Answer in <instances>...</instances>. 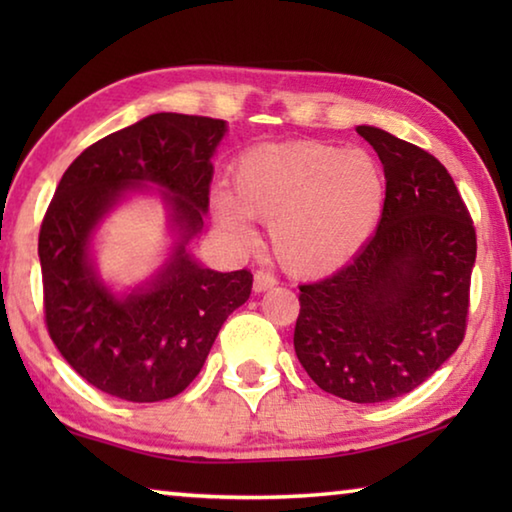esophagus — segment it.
<instances>
[{"mask_svg": "<svg viewBox=\"0 0 512 512\" xmlns=\"http://www.w3.org/2000/svg\"><path fill=\"white\" fill-rule=\"evenodd\" d=\"M275 284H277V280H275L271 273H266V271H257L255 273V282H253L255 293H264L268 289H273Z\"/></svg>", "mask_w": 512, "mask_h": 512, "instance_id": "obj_1", "label": "esophagus"}]
</instances>
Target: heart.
I'll return each instance as SVG.
<instances>
[{
	"mask_svg": "<svg viewBox=\"0 0 512 512\" xmlns=\"http://www.w3.org/2000/svg\"><path fill=\"white\" fill-rule=\"evenodd\" d=\"M235 194L214 196L216 221L237 241L250 219L271 223L273 253L291 275L332 273L359 253L384 212L386 178L375 155L323 142L266 144L235 164Z\"/></svg>",
	"mask_w": 512,
	"mask_h": 512,
	"instance_id": "obj_1",
	"label": "heart"
}]
</instances>
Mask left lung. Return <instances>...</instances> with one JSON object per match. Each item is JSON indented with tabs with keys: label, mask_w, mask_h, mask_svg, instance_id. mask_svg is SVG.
I'll return each mask as SVG.
<instances>
[{
	"label": "left lung",
	"mask_w": 512,
	"mask_h": 512,
	"mask_svg": "<svg viewBox=\"0 0 512 512\" xmlns=\"http://www.w3.org/2000/svg\"><path fill=\"white\" fill-rule=\"evenodd\" d=\"M357 133L384 164V212L348 266L300 284L293 348L325 393L377 404L411 393L461 345L476 232L431 153L375 126Z\"/></svg>",
	"instance_id": "obj_1"
}]
</instances>
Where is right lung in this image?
<instances>
[{
	"label": "right lung",
	"mask_w": 512,
	"mask_h": 512,
	"mask_svg": "<svg viewBox=\"0 0 512 512\" xmlns=\"http://www.w3.org/2000/svg\"><path fill=\"white\" fill-rule=\"evenodd\" d=\"M225 131L223 119L178 112L121 128L69 164L42 219L38 255L51 341L88 384L119 400L160 402L183 393L225 318L253 289L246 268L212 271L187 250L203 228L212 155ZM142 184L161 189L179 239L149 283L117 297L96 273L91 237L111 207Z\"/></svg>",
	"instance_id": "1"
}]
</instances>
